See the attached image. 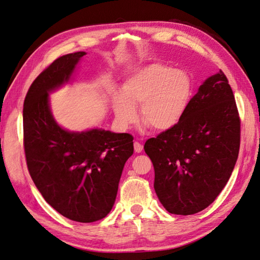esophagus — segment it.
<instances>
[{"label": "esophagus", "instance_id": "1", "mask_svg": "<svg viewBox=\"0 0 260 260\" xmlns=\"http://www.w3.org/2000/svg\"><path fill=\"white\" fill-rule=\"evenodd\" d=\"M134 147H135V151H136V152H141L142 149H144V147H142V145L139 144V142H137V141L135 142Z\"/></svg>", "mask_w": 260, "mask_h": 260}]
</instances>
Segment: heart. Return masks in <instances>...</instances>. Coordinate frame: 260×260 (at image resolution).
<instances>
[{
	"mask_svg": "<svg viewBox=\"0 0 260 260\" xmlns=\"http://www.w3.org/2000/svg\"><path fill=\"white\" fill-rule=\"evenodd\" d=\"M192 82L186 73L165 63H151L135 73L116 94L113 111L116 123L128 128L137 120V110L145 125L157 131L173 129L188 107Z\"/></svg>",
	"mask_w": 260,
	"mask_h": 260,
	"instance_id": "heart-1",
	"label": "heart"
}]
</instances>
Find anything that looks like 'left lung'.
Wrapping results in <instances>:
<instances>
[{
    "label": "left lung",
    "instance_id": "left-lung-1",
    "mask_svg": "<svg viewBox=\"0 0 260 260\" xmlns=\"http://www.w3.org/2000/svg\"><path fill=\"white\" fill-rule=\"evenodd\" d=\"M239 147V114L220 71L199 87L177 125L146 141L164 208L178 215L208 208L229 181Z\"/></svg>",
    "mask_w": 260,
    "mask_h": 260
}]
</instances>
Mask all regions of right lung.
Masks as SVG:
<instances>
[{
  "instance_id": "1",
  "label": "right lung",
  "mask_w": 260,
  "mask_h": 260,
  "mask_svg": "<svg viewBox=\"0 0 260 260\" xmlns=\"http://www.w3.org/2000/svg\"><path fill=\"white\" fill-rule=\"evenodd\" d=\"M85 51L56 59L31 84L23 104L30 176L46 202L70 220L89 223L112 210L134 138L101 128L70 131L51 112L49 94L73 81Z\"/></svg>"
}]
</instances>
